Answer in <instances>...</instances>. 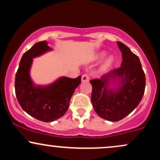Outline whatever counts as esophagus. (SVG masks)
Wrapping results in <instances>:
<instances>
[{
	"label": "esophagus",
	"instance_id": "34e87169",
	"mask_svg": "<svg viewBox=\"0 0 160 160\" xmlns=\"http://www.w3.org/2000/svg\"><path fill=\"white\" fill-rule=\"evenodd\" d=\"M89 76H88V74H82V77H81V80L82 82H88L89 81Z\"/></svg>",
	"mask_w": 160,
	"mask_h": 160
}]
</instances>
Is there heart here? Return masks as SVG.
I'll list each match as a JSON object with an SVG mask.
<instances>
[{"label": "heart", "mask_w": 160, "mask_h": 160, "mask_svg": "<svg viewBox=\"0 0 160 160\" xmlns=\"http://www.w3.org/2000/svg\"><path fill=\"white\" fill-rule=\"evenodd\" d=\"M107 52L105 51H102V52H99L98 53H97L96 56H95V59L97 60V61H101V60L104 59L106 56H107ZM114 62V58L113 56H109L106 60L105 64H104V68H108L110 66L113 65V63Z\"/></svg>", "instance_id": "1"}]
</instances>
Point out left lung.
<instances>
[{"instance_id":"1","label":"left lung","mask_w":160,"mask_h":160,"mask_svg":"<svg viewBox=\"0 0 160 160\" xmlns=\"http://www.w3.org/2000/svg\"><path fill=\"white\" fill-rule=\"evenodd\" d=\"M117 44L122 56L121 67L100 79L90 80L91 101L95 111L100 117L112 122L121 120L138 107L146 83L138 57L121 42ZM111 81L116 84L114 88L109 87Z\"/></svg>"}]
</instances>
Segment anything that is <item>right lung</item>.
<instances>
[{"label":"right lung","instance_id":"add662e5","mask_svg":"<svg viewBox=\"0 0 160 160\" xmlns=\"http://www.w3.org/2000/svg\"><path fill=\"white\" fill-rule=\"evenodd\" d=\"M52 50L47 41L37 43L23 54L16 74L15 91L18 102L28 114L43 122H52L65 115L81 76L62 77L47 86L35 85L30 76L33 58Z\"/></svg>","mask_w":160,"mask_h":160}]
</instances>
